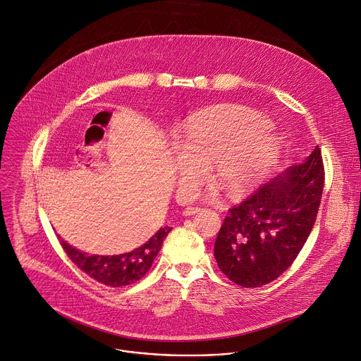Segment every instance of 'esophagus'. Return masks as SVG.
I'll use <instances>...</instances> for the list:
<instances>
[{
    "label": "esophagus",
    "mask_w": 361,
    "mask_h": 361,
    "mask_svg": "<svg viewBox=\"0 0 361 361\" xmlns=\"http://www.w3.org/2000/svg\"><path fill=\"white\" fill-rule=\"evenodd\" d=\"M200 211H202V208H198V207H187V208H184L183 214H184L185 216H191V215H194V214H198Z\"/></svg>",
    "instance_id": "obj_1"
}]
</instances>
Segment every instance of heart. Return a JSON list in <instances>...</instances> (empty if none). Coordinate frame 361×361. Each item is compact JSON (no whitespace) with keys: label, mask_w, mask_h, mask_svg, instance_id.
<instances>
[{"label":"heart","mask_w":361,"mask_h":361,"mask_svg":"<svg viewBox=\"0 0 361 361\" xmlns=\"http://www.w3.org/2000/svg\"><path fill=\"white\" fill-rule=\"evenodd\" d=\"M271 129L264 114L236 104H222L190 118L183 139L170 145L178 195L188 198L212 163L214 177L228 195L241 197L259 187L281 150Z\"/></svg>","instance_id":"heart-1"}]
</instances>
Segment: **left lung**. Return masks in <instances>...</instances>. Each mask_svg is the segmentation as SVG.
<instances>
[{
	"label": "left lung",
	"mask_w": 361,
	"mask_h": 361,
	"mask_svg": "<svg viewBox=\"0 0 361 361\" xmlns=\"http://www.w3.org/2000/svg\"><path fill=\"white\" fill-rule=\"evenodd\" d=\"M324 183L319 146L302 163L229 209L216 235L214 257L228 279L259 288L296 259L314 225Z\"/></svg>",
	"instance_id": "8db88e82"
}]
</instances>
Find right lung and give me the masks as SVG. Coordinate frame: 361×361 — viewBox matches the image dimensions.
<instances>
[{
  "mask_svg": "<svg viewBox=\"0 0 361 361\" xmlns=\"http://www.w3.org/2000/svg\"><path fill=\"white\" fill-rule=\"evenodd\" d=\"M170 231V226L160 228L146 244L120 255H87L65 243L61 236L58 238L62 248L79 269L103 285L118 288L135 283L146 275Z\"/></svg>",
  "mask_w": 361,
  "mask_h": 361,
  "instance_id": "obj_1",
  "label": "right lung"
}]
</instances>
